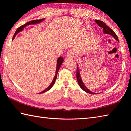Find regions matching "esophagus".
Segmentation results:
<instances>
[{
  "instance_id": "1",
  "label": "esophagus",
  "mask_w": 131,
  "mask_h": 131,
  "mask_svg": "<svg viewBox=\"0 0 131 131\" xmlns=\"http://www.w3.org/2000/svg\"><path fill=\"white\" fill-rule=\"evenodd\" d=\"M74 51L72 50H68V51L67 52V54H66V56L68 58H72L74 57Z\"/></svg>"
}]
</instances>
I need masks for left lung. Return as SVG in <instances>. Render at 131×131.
I'll use <instances>...</instances> for the list:
<instances>
[{
	"label": "left lung",
	"instance_id": "1",
	"mask_svg": "<svg viewBox=\"0 0 131 131\" xmlns=\"http://www.w3.org/2000/svg\"><path fill=\"white\" fill-rule=\"evenodd\" d=\"M95 22H96V23L100 27H101L103 28V31L105 34H110L112 36H113L117 40V41H118V37L117 36V35L115 34V32L113 31L111 29V28H109L108 26H107L106 25L105 23L101 20H95ZM76 76H77V80L78 84H79L80 86L81 87V88L84 90L85 92H86L90 94H94V93L92 92L90 90H89L85 86V85L83 83L82 81L81 78V76H80V71H79V68H78V66L77 65V72H76Z\"/></svg>",
	"mask_w": 131,
	"mask_h": 131
}]
</instances>
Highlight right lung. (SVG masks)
<instances>
[{
  "label": "right lung",
  "instance_id": "add662e5",
  "mask_svg": "<svg viewBox=\"0 0 131 131\" xmlns=\"http://www.w3.org/2000/svg\"><path fill=\"white\" fill-rule=\"evenodd\" d=\"M44 20V19H39V20H31V21H30V22H28L27 23H25V25H23L22 26H20L19 27L17 28V30H16V31L15 32V34H14V37L13 38V39L15 38V35L18 34V33L19 32H20L22 31L23 28H24V27H25L27 25H34V24H36V23H40L42 22L43 20ZM63 58L62 57H59L58 58V59H57V69H56V75L55 76H54V79L53 80V81L51 82V83L50 84V85H49V86L47 87V88H46V89H45L44 90H43L42 92H41L40 93H45L47 92V90H49L51 88V87L53 86V85L54 84V83H55V81H56V80L57 78V73H58V70L59 69V68H60L61 66V64L63 62Z\"/></svg>",
  "mask_w": 131,
  "mask_h": 131
}]
</instances>
